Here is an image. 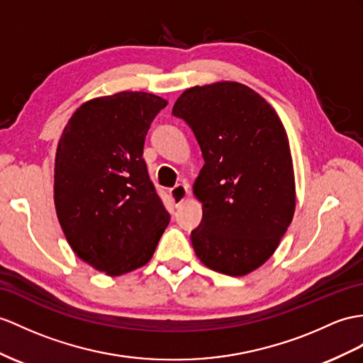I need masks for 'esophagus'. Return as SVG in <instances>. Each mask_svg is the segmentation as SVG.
Here are the masks:
<instances>
[{
	"label": "esophagus",
	"mask_w": 363,
	"mask_h": 363,
	"mask_svg": "<svg viewBox=\"0 0 363 363\" xmlns=\"http://www.w3.org/2000/svg\"><path fill=\"white\" fill-rule=\"evenodd\" d=\"M169 196L174 201V205L180 206L189 196V186L188 184H175L172 189H169Z\"/></svg>",
	"instance_id": "obj_1"
}]
</instances>
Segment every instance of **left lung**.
<instances>
[{"label": "left lung", "instance_id": "8db88e82", "mask_svg": "<svg viewBox=\"0 0 363 363\" xmlns=\"http://www.w3.org/2000/svg\"><path fill=\"white\" fill-rule=\"evenodd\" d=\"M172 115L188 123L205 160L194 183L203 203L194 251L211 269L246 276L277 250L294 216L286 130L263 96L235 82L191 87Z\"/></svg>", "mask_w": 363, "mask_h": 363}]
</instances>
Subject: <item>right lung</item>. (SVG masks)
I'll list each match as a JSON object with an SVG mask.
<instances>
[{"mask_svg":"<svg viewBox=\"0 0 363 363\" xmlns=\"http://www.w3.org/2000/svg\"><path fill=\"white\" fill-rule=\"evenodd\" d=\"M162 96L118 92L86 101L61 134L54 200L61 229L79 259L108 276L141 268L169 225L143 160Z\"/></svg>","mask_w":363,"mask_h":363,"instance_id":"1","label":"right lung"}]
</instances>
